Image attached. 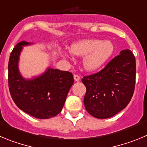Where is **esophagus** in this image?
I'll return each instance as SVG.
<instances>
[{
	"label": "esophagus",
	"instance_id": "obj_1",
	"mask_svg": "<svg viewBox=\"0 0 147 147\" xmlns=\"http://www.w3.org/2000/svg\"><path fill=\"white\" fill-rule=\"evenodd\" d=\"M74 80H75V81H78V80H80V76H78V75H74Z\"/></svg>",
	"mask_w": 147,
	"mask_h": 147
}]
</instances>
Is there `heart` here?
<instances>
[{
    "label": "heart",
    "mask_w": 147,
    "mask_h": 147,
    "mask_svg": "<svg viewBox=\"0 0 147 147\" xmlns=\"http://www.w3.org/2000/svg\"><path fill=\"white\" fill-rule=\"evenodd\" d=\"M114 47L110 41L88 39L78 41L71 46L70 52L73 55L83 56V66L88 71L96 70L101 67L111 57ZM68 57L67 53H64Z\"/></svg>",
    "instance_id": "1"
}]
</instances>
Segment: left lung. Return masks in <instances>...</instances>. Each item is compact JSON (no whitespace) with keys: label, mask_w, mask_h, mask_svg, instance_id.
I'll return each instance as SVG.
<instances>
[{"label":"left lung","mask_w":147,"mask_h":147,"mask_svg":"<svg viewBox=\"0 0 147 147\" xmlns=\"http://www.w3.org/2000/svg\"><path fill=\"white\" fill-rule=\"evenodd\" d=\"M136 58L131 51L124 50L97 73L83 77L86 88L84 105L97 119L112 117L131 100L136 84Z\"/></svg>","instance_id":"left-lung-1"}]
</instances>
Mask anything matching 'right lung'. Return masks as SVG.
I'll return each instance as SVG.
<instances>
[{
    "instance_id": "add662e5",
    "label": "right lung",
    "mask_w": 147,
    "mask_h": 147,
    "mask_svg": "<svg viewBox=\"0 0 147 147\" xmlns=\"http://www.w3.org/2000/svg\"><path fill=\"white\" fill-rule=\"evenodd\" d=\"M32 43L22 41L10 54L9 61V92L16 105L36 119H50L61 111L67 94L74 83L68 71L49 67L45 72L33 79H25L18 68L23 46Z\"/></svg>"
}]
</instances>
